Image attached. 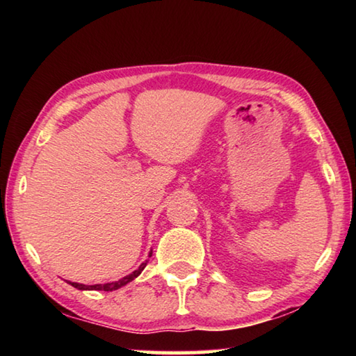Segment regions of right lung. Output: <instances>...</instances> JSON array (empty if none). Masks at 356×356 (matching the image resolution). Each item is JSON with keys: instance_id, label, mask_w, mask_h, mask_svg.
<instances>
[{"instance_id": "right-lung-1", "label": "right lung", "mask_w": 356, "mask_h": 356, "mask_svg": "<svg viewBox=\"0 0 356 356\" xmlns=\"http://www.w3.org/2000/svg\"><path fill=\"white\" fill-rule=\"evenodd\" d=\"M152 256V251L149 252V257ZM147 265V261L146 262H143L140 267H138L135 272H131L130 275H127V276H124L122 280H119V281H113V282H105V284H92V286H86V284H80V282H70V281H67L70 286H74L75 289H78V291H105V292H113V291H118V289H120L122 286H125V284H129L130 281H134L135 278H138V276L141 275V272L144 270V267H146Z\"/></svg>"}]
</instances>
